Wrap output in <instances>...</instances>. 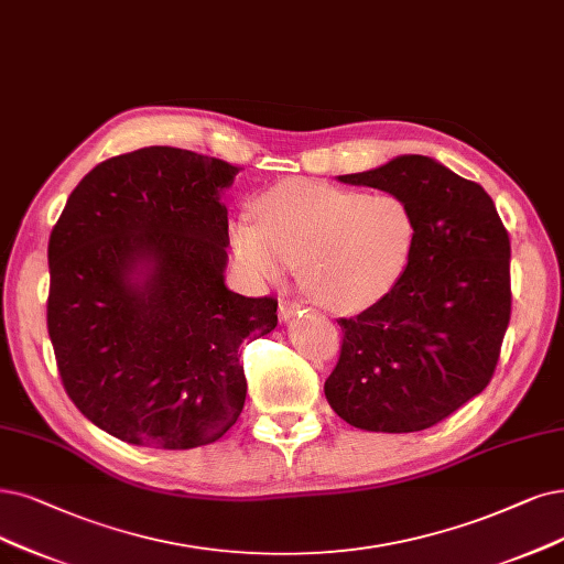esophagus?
Wrapping results in <instances>:
<instances>
[{"label":"esophagus","mask_w":564,"mask_h":564,"mask_svg":"<svg viewBox=\"0 0 564 564\" xmlns=\"http://www.w3.org/2000/svg\"><path fill=\"white\" fill-rule=\"evenodd\" d=\"M299 310H301V303H296V301H280V319L282 322L291 319Z\"/></svg>","instance_id":"obj_1"}]
</instances>
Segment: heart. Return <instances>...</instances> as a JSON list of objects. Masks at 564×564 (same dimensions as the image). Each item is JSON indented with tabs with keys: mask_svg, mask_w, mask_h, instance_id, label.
<instances>
[{
	"mask_svg": "<svg viewBox=\"0 0 564 564\" xmlns=\"http://www.w3.org/2000/svg\"><path fill=\"white\" fill-rule=\"evenodd\" d=\"M231 227L236 259L259 282L282 280L291 263L307 294L333 312L387 299L408 273L416 217L395 194H366L314 180H286Z\"/></svg>",
	"mask_w": 564,
	"mask_h": 564,
	"instance_id": "1",
	"label": "heart"
}]
</instances>
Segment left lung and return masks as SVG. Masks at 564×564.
Returning a JSON list of instances; mask_svg holds the SVG:
<instances>
[{
  "mask_svg": "<svg viewBox=\"0 0 564 564\" xmlns=\"http://www.w3.org/2000/svg\"><path fill=\"white\" fill-rule=\"evenodd\" d=\"M340 180L408 200L416 247L387 299L337 319L343 345L326 398L360 431H425L479 395L498 368L511 317L509 234L481 185L431 156H395Z\"/></svg>",
  "mask_w": 564,
  "mask_h": 564,
  "instance_id": "left-lung-1",
  "label": "left lung"
}]
</instances>
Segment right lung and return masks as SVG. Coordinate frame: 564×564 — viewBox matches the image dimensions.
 <instances>
[{
	"instance_id": "add662e5",
	"label": "right lung",
	"mask_w": 564,
	"mask_h": 564,
	"mask_svg": "<svg viewBox=\"0 0 564 564\" xmlns=\"http://www.w3.org/2000/svg\"><path fill=\"white\" fill-rule=\"evenodd\" d=\"M240 166L169 145L89 171L51 231L48 335L62 387L108 435L194 448L238 421L240 345L278 326L273 296L224 286ZM139 264L144 280L132 282Z\"/></svg>"
}]
</instances>
